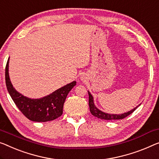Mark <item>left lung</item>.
Returning a JSON list of instances; mask_svg holds the SVG:
<instances>
[{
  "label": "left lung",
  "mask_w": 159,
  "mask_h": 159,
  "mask_svg": "<svg viewBox=\"0 0 159 159\" xmlns=\"http://www.w3.org/2000/svg\"><path fill=\"white\" fill-rule=\"evenodd\" d=\"M89 108H90V111H91V114L95 117H97L98 118H101V119L103 120H118V119H123V118H125L134 112V111L137 108L139 107L136 106V108H134V109L131 110L130 111H128L126 113H122V114H110V113H104L101 110H99L98 108H96V106H95L94 101H93V97L89 91ZM140 106V105H139Z\"/></svg>",
  "instance_id": "left-lung-1"
}]
</instances>
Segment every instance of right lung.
I'll use <instances>...</instances> for the list:
<instances>
[{
    "instance_id": "1",
    "label": "right lung",
    "mask_w": 159,
    "mask_h": 159,
    "mask_svg": "<svg viewBox=\"0 0 159 159\" xmlns=\"http://www.w3.org/2000/svg\"><path fill=\"white\" fill-rule=\"evenodd\" d=\"M9 58L6 66V84L8 91L16 106L28 119L35 122H46L56 119L63 113V104L70 90L76 84L73 81L41 98H30L16 91L8 73Z\"/></svg>"
}]
</instances>
